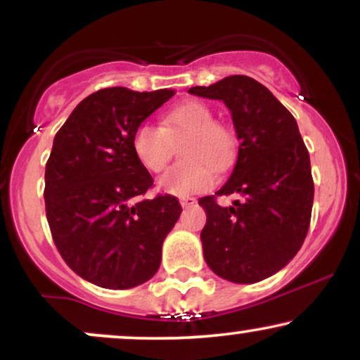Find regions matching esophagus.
Instances as JSON below:
<instances>
[{
    "mask_svg": "<svg viewBox=\"0 0 360 360\" xmlns=\"http://www.w3.org/2000/svg\"><path fill=\"white\" fill-rule=\"evenodd\" d=\"M179 203H181V206H183V208H189V206H193L194 203H196V200H194V198H191V196H181Z\"/></svg>",
    "mask_w": 360,
    "mask_h": 360,
    "instance_id": "obj_1",
    "label": "esophagus"
}]
</instances>
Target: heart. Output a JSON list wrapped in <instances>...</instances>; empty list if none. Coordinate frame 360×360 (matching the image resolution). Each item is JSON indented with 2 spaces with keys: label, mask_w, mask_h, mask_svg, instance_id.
<instances>
[{
  "label": "heart",
  "mask_w": 360,
  "mask_h": 360,
  "mask_svg": "<svg viewBox=\"0 0 360 360\" xmlns=\"http://www.w3.org/2000/svg\"><path fill=\"white\" fill-rule=\"evenodd\" d=\"M184 142V160L167 169L157 181L160 191L172 196L206 193L217 184V172L230 166L235 157L232 131L217 122L213 110L201 101H186L160 118V127L142 123L135 128L131 148L148 172H160L174 154V143Z\"/></svg>",
  "instance_id": "1"
}]
</instances>
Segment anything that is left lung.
<instances>
[{"mask_svg":"<svg viewBox=\"0 0 360 360\" xmlns=\"http://www.w3.org/2000/svg\"><path fill=\"white\" fill-rule=\"evenodd\" d=\"M188 93L225 103L240 142L232 176L214 195L240 193L241 200L223 209L214 196L200 198L205 260L223 279L259 283L283 269L307 238L315 194L308 148L295 117L249 76Z\"/></svg>","mask_w":360,"mask_h":360,"instance_id":"8db88e82","label":"left lung"}]
</instances>
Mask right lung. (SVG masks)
I'll return each mask as SVG.
<instances>
[{
	"label": "right lung",
	"mask_w": 360,
	"mask_h": 360,
	"mask_svg": "<svg viewBox=\"0 0 360 360\" xmlns=\"http://www.w3.org/2000/svg\"><path fill=\"white\" fill-rule=\"evenodd\" d=\"M172 96V89H100L53 139L45 166L49 226L65 264L96 286L130 289L150 279L183 212L172 194L140 200L154 179L131 148L135 128Z\"/></svg>",
	"instance_id": "add662e5"
}]
</instances>
